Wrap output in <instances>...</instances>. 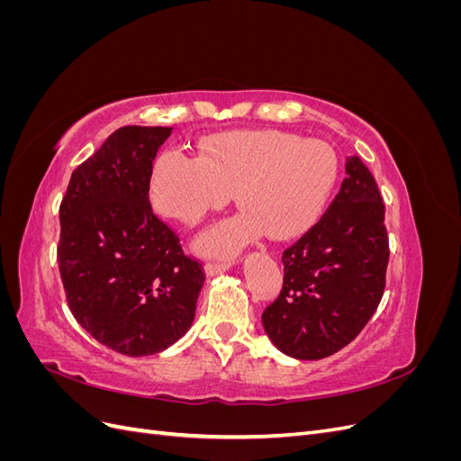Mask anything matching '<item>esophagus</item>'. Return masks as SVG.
Segmentation results:
<instances>
[{"instance_id": "obj_1", "label": "esophagus", "mask_w": 461, "mask_h": 461, "mask_svg": "<svg viewBox=\"0 0 461 461\" xmlns=\"http://www.w3.org/2000/svg\"><path fill=\"white\" fill-rule=\"evenodd\" d=\"M230 269V261H221V263H205V275L207 276H217Z\"/></svg>"}]
</instances>
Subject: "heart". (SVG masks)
<instances>
[{
    "label": "heart",
    "mask_w": 461,
    "mask_h": 461,
    "mask_svg": "<svg viewBox=\"0 0 461 461\" xmlns=\"http://www.w3.org/2000/svg\"><path fill=\"white\" fill-rule=\"evenodd\" d=\"M339 176L330 146L281 131H240L213 138L203 156L180 148L159 153L151 202L167 217L196 225L239 190L244 212L209 227L196 240L207 256H230L259 236L286 240L319 219Z\"/></svg>",
    "instance_id": "1"
}]
</instances>
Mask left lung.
Listing matches in <instances>:
<instances>
[{"mask_svg": "<svg viewBox=\"0 0 461 461\" xmlns=\"http://www.w3.org/2000/svg\"><path fill=\"white\" fill-rule=\"evenodd\" d=\"M384 203L357 156L327 213L283 254L285 283L261 315L269 340L294 359L342 350L379 308L388 265Z\"/></svg>", "mask_w": 461, "mask_h": 461, "instance_id": "obj_1", "label": "left lung"}]
</instances>
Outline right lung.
<instances>
[{"label":"right lung","mask_w":461,"mask_h":461,"mask_svg":"<svg viewBox=\"0 0 461 461\" xmlns=\"http://www.w3.org/2000/svg\"><path fill=\"white\" fill-rule=\"evenodd\" d=\"M169 127H122L71 175L61 202L59 273L82 329L122 356L183 339L205 275L149 205V178Z\"/></svg>","instance_id":"obj_1"}]
</instances>
